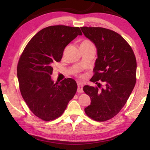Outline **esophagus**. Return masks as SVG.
I'll use <instances>...</instances> for the list:
<instances>
[{"label": "esophagus", "instance_id": "1", "mask_svg": "<svg viewBox=\"0 0 150 150\" xmlns=\"http://www.w3.org/2000/svg\"><path fill=\"white\" fill-rule=\"evenodd\" d=\"M77 85H78V88H77V92L81 93L83 92V84L82 83H77Z\"/></svg>", "mask_w": 150, "mask_h": 150}]
</instances>
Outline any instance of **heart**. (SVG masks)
<instances>
[{
  "label": "heart",
  "instance_id": "heart-1",
  "mask_svg": "<svg viewBox=\"0 0 150 150\" xmlns=\"http://www.w3.org/2000/svg\"><path fill=\"white\" fill-rule=\"evenodd\" d=\"M81 45H93V43L89 40H83L81 44Z\"/></svg>",
  "mask_w": 150,
  "mask_h": 150
}]
</instances>
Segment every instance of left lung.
<instances>
[{
	"label": "left lung",
	"mask_w": 150,
	"mask_h": 150,
	"mask_svg": "<svg viewBox=\"0 0 150 150\" xmlns=\"http://www.w3.org/2000/svg\"><path fill=\"white\" fill-rule=\"evenodd\" d=\"M85 36L97 50L95 74L91 81L105 88L85 85L91 103L85 108L88 117L104 122L116 116L128 99L136 84V59L130 45L118 33L100 27H81Z\"/></svg>",
	"instance_id": "8db88e82"
}]
</instances>
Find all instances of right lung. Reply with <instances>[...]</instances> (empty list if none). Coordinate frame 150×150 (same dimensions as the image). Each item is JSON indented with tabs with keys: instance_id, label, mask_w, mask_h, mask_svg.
I'll use <instances>...</instances> for the list:
<instances>
[{
	"instance_id": "1",
	"label": "right lung",
	"mask_w": 150,
	"mask_h": 150,
	"mask_svg": "<svg viewBox=\"0 0 150 150\" xmlns=\"http://www.w3.org/2000/svg\"><path fill=\"white\" fill-rule=\"evenodd\" d=\"M78 35L79 27L48 26L30 40L20 57L17 76L21 95L33 113L45 121L62 115L77 89L76 81L65 79L54 83L52 65L59 62L65 47Z\"/></svg>"
}]
</instances>
